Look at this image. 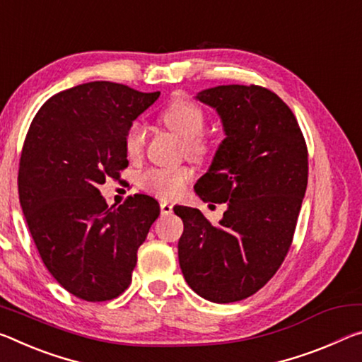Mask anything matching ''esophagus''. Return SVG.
<instances>
[{"mask_svg":"<svg viewBox=\"0 0 362 362\" xmlns=\"http://www.w3.org/2000/svg\"><path fill=\"white\" fill-rule=\"evenodd\" d=\"M160 212H163L164 216L172 214V212H174V206L168 202H160Z\"/></svg>","mask_w":362,"mask_h":362,"instance_id":"1","label":"esophagus"}]
</instances>
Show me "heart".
<instances>
[{
    "mask_svg": "<svg viewBox=\"0 0 362 362\" xmlns=\"http://www.w3.org/2000/svg\"><path fill=\"white\" fill-rule=\"evenodd\" d=\"M160 122L182 140H185V151L193 159H202L209 151V145L202 134L206 127V114L202 106L190 100H175L160 114ZM146 143V130L140 122L129 127L124 139L127 156L136 159L141 156ZM192 179V170L180 169H151L141 175L140 183L146 192L160 198H175L183 192Z\"/></svg>",
    "mask_w": 362,
    "mask_h": 362,
    "instance_id": "heart-1",
    "label": "heart"
}]
</instances>
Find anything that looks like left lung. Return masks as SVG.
Returning a JSON list of instances; mask_svg holds the SVG:
<instances>
[{"instance_id": "left-lung-1", "label": "left lung", "mask_w": 362, "mask_h": 362, "mask_svg": "<svg viewBox=\"0 0 362 362\" xmlns=\"http://www.w3.org/2000/svg\"><path fill=\"white\" fill-rule=\"evenodd\" d=\"M194 98L216 109L226 134L194 192L227 211L212 226L199 209L175 206L179 262L194 293L233 303L262 288L288 253L308 187V148L295 114L271 90L219 85Z\"/></svg>"}]
</instances>
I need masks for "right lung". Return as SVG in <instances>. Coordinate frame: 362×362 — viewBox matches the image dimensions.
<instances>
[{"label": "right lung", "instance_id": "add662e5", "mask_svg": "<svg viewBox=\"0 0 362 362\" xmlns=\"http://www.w3.org/2000/svg\"><path fill=\"white\" fill-rule=\"evenodd\" d=\"M159 95L82 83L51 96L28 129L17 179L22 212L49 274L85 301L112 300L127 288L136 251L159 216L148 194L109 208L100 193L129 165L125 134Z\"/></svg>", "mask_w": 362, "mask_h": 362}]
</instances>
